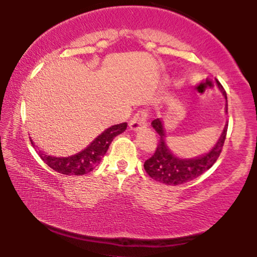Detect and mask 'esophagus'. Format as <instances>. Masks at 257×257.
<instances>
[{"label": "esophagus", "instance_id": "1", "mask_svg": "<svg viewBox=\"0 0 257 257\" xmlns=\"http://www.w3.org/2000/svg\"><path fill=\"white\" fill-rule=\"evenodd\" d=\"M147 126V113L145 111H139L129 122V128L133 132L143 131Z\"/></svg>", "mask_w": 257, "mask_h": 257}]
</instances>
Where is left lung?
<instances>
[{"label":"left lung","mask_w":257,"mask_h":257,"mask_svg":"<svg viewBox=\"0 0 257 257\" xmlns=\"http://www.w3.org/2000/svg\"><path fill=\"white\" fill-rule=\"evenodd\" d=\"M216 84L217 87H219L221 93H222L223 98L226 100L225 112L227 113L226 91L223 90L222 85H221L217 81ZM151 125L159 135V144L155 155H153L151 158L147 159L145 164H144V168H145L146 173L149 174L153 180L162 182V184L173 186L182 185L185 184V182L194 180L214 166V163L217 161V158H219L221 150H222L227 134V126H228V124L226 123L220 138L217 139L216 144H215L208 152L202 153V155L196 156V157L185 158L175 155V153L173 152V150L168 146L166 140V128H164L163 119L157 118L152 120Z\"/></svg>","instance_id":"left-lung-1"}]
</instances>
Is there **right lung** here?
Returning a JSON list of instances; mask_svg holds the SVG:
<instances>
[{"label": "right lung", "mask_w": 257, "mask_h": 257, "mask_svg": "<svg viewBox=\"0 0 257 257\" xmlns=\"http://www.w3.org/2000/svg\"><path fill=\"white\" fill-rule=\"evenodd\" d=\"M125 129L126 123L111 125L110 128L105 129L99 137L94 139L84 150L72 156L57 157V156L48 155L43 151H38V156L42 158V161L47 166L51 167L55 172L64 174V175H84V174L90 173L94 168L98 166L105 153L107 152L112 140L117 135L122 134ZM31 144L34 147H37L32 140Z\"/></svg>", "instance_id": "1"}]
</instances>
